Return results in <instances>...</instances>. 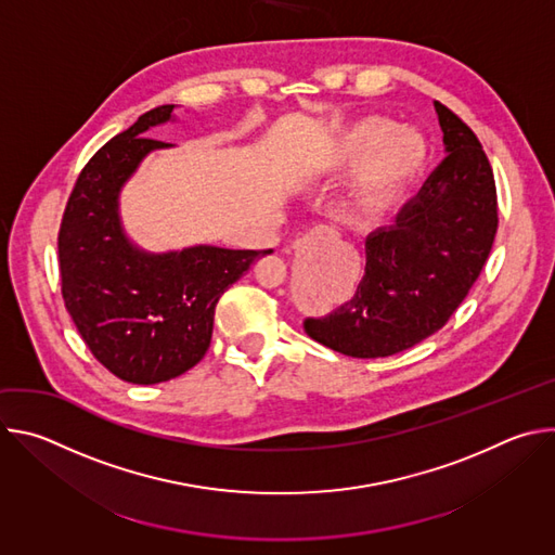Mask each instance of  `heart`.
<instances>
[{
	"label": "heart",
	"instance_id": "b5f03b06",
	"mask_svg": "<svg viewBox=\"0 0 555 555\" xmlns=\"http://www.w3.org/2000/svg\"><path fill=\"white\" fill-rule=\"evenodd\" d=\"M398 125L382 116L358 120L345 135V153L356 160L369 153L360 173L358 197L379 204L406 186L426 163V144L413 131H395Z\"/></svg>",
	"mask_w": 555,
	"mask_h": 555
}]
</instances>
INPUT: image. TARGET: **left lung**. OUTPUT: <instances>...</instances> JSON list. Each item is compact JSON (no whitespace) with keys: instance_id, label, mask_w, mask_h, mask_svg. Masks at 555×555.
I'll use <instances>...</instances> for the list:
<instances>
[{"instance_id":"left-lung-1","label":"left lung","mask_w":555,"mask_h":555,"mask_svg":"<svg viewBox=\"0 0 555 555\" xmlns=\"http://www.w3.org/2000/svg\"><path fill=\"white\" fill-rule=\"evenodd\" d=\"M448 155L392 225L366 240L356 296L305 332L351 358H386L441 330L479 279L499 228L496 184L483 144L435 103Z\"/></svg>"}]
</instances>
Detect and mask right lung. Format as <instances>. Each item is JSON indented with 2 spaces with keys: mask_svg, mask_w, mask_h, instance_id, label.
I'll use <instances>...</instances> for the list:
<instances>
[{
  "mask_svg": "<svg viewBox=\"0 0 555 555\" xmlns=\"http://www.w3.org/2000/svg\"><path fill=\"white\" fill-rule=\"evenodd\" d=\"M173 105L142 114L78 173L59 228L63 302L92 356L116 377L157 384L193 369L210 347L215 307L272 250L197 246L144 255L122 234L118 191L138 163L167 142L144 135Z\"/></svg>",
  "mask_w": 555,
  "mask_h": 555,
  "instance_id": "1",
  "label": "right lung"
}]
</instances>
